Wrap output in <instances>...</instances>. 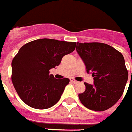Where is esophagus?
Here are the masks:
<instances>
[{
    "instance_id": "esophagus-1",
    "label": "esophagus",
    "mask_w": 132,
    "mask_h": 132,
    "mask_svg": "<svg viewBox=\"0 0 132 132\" xmlns=\"http://www.w3.org/2000/svg\"><path fill=\"white\" fill-rule=\"evenodd\" d=\"M70 82H72V83H74V84H76V83H77L78 81H76V80H75L74 79H73V78H71V79H70Z\"/></svg>"
}]
</instances>
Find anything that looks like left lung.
I'll use <instances>...</instances> for the list:
<instances>
[{"label":"left lung","mask_w":132,"mask_h":132,"mask_svg":"<svg viewBox=\"0 0 132 132\" xmlns=\"http://www.w3.org/2000/svg\"><path fill=\"white\" fill-rule=\"evenodd\" d=\"M76 51L91 73L94 84L84 82L85 91L79 94L81 104L93 111H104L118 102L128 80L122 53L101 43H77ZM132 78V70H131Z\"/></svg>","instance_id":"left-lung-1"}]
</instances>
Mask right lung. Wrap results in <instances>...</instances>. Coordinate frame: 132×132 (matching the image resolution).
I'll list each match as a JSON object with an SVG mask.
<instances>
[{"label":"right lung","instance_id":"1","mask_svg":"<svg viewBox=\"0 0 132 132\" xmlns=\"http://www.w3.org/2000/svg\"><path fill=\"white\" fill-rule=\"evenodd\" d=\"M76 45L75 42L39 39L20 48L12 62V81L25 104L45 109L58 102L70 79H54L50 70L58 66Z\"/></svg>","mask_w":132,"mask_h":132}]
</instances>
